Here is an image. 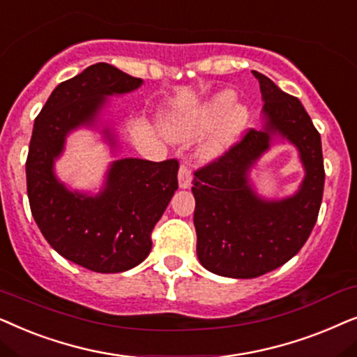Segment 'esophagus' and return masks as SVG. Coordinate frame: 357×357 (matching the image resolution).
<instances>
[{"mask_svg": "<svg viewBox=\"0 0 357 357\" xmlns=\"http://www.w3.org/2000/svg\"><path fill=\"white\" fill-rule=\"evenodd\" d=\"M178 181H179V188H183V189H186V188L191 186L192 173H191V168H189L186 163H181V166H179Z\"/></svg>", "mask_w": 357, "mask_h": 357, "instance_id": "1", "label": "esophagus"}]
</instances>
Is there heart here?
Instances as JSON below:
<instances>
[{"label": "heart", "instance_id": "b5f03b06", "mask_svg": "<svg viewBox=\"0 0 357 357\" xmlns=\"http://www.w3.org/2000/svg\"><path fill=\"white\" fill-rule=\"evenodd\" d=\"M235 93L234 91H223L218 93L211 102H207L206 106L199 109L191 116L183 119V121L176 122L171 127L174 137L178 139H189V137L201 134V132L211 129L218 119H220L225 112V117L222 119L220 126L217 127V130L213 132L211 140L207 142L206 151L211 155L220 153L225 149H228L234 142L236 140L243 129L248 123L250 112L243 104H235Z\"/></svg>", "mask_w": 357, "mask_h": 357}]
</instances>
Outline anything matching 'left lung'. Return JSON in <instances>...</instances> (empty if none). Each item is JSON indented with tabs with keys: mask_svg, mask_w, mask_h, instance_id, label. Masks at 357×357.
Returning <instances> with one entry per match:
<instances>
[{
	"mask_svg": "<svg viewBox=\"0 0 357 357\" xmlns=\"http://www.w3.org/2000/svg\"><path fill=\"white\" fill-rule=\"evenodd\" d=\"M253 75L264 99V130L246 129L192 179L199 261L211 273L235 279L258 278L301 251L315 227L325 184L321 139L302 102L268 76ZM275 131L298 146L307 174L294 198L264 203L250 191L248 169Z\"/></svg>",
	"mask_w": 357,
	"mask_h": 357,
	"instance_id": "8db88e82",
	"label": "left lung"
}]
</instances>
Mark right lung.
<instances>
[{"mask_svg":"<svg viewBox=\"0 0 357 357\" xmlns=\"http://www.w3.org/2000/svg\"><path fill=\"white\" fill-rule=\"evenodd\" d=\"M140 78L109 63L88 66L54 89L39 116L26 160L27 196L37 227L63 258L94 273H122L151 250V231L178 189V160L114 161L96 197L70 192L55 179L65 135L93 123L109 94L129 93Z\"/></svg>","mask_w":357,"mask_h":357,"instance_id":"obj_1","label":"right lung"}]
</instances>
